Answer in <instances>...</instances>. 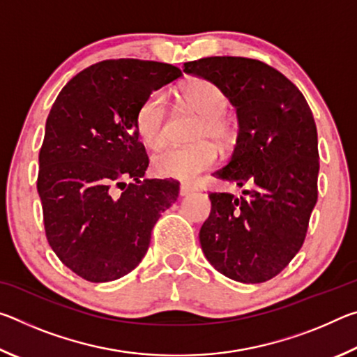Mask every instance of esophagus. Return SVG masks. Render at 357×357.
I'll use <instances>...</instances> for the list:
<instances>
[{"instance_id": "obj_1", "label": "esophagus", "mask_w": 357, "mask_h": 357, "mask_svg": "<svg viewBox=\"0 0 357 357\" xmlns=\"http://www.w3.org/2000/svg\"><path fill=\"white\" fill-rule=\"evenodd\" d=\"M193 192H195V187H192L189 184H181V187H179V195L181 197H189V195H192Z\"/></svg>"}]
</instances>
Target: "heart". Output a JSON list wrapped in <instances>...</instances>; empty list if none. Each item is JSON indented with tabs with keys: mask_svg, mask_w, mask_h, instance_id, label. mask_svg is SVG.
Here are the masks:
<instances>
[{
	"mask_svg": "<svg viewBox=\"0 0 357 357\" xmlns=\"http://www.w3.org/2000/svg\"><path fill=\"white\" fill-rule=\"evenodd\" d=\"M184 104L202 116L195 132V140L225 143L229 137V126L223 118L228 98L215 83L198 78L187 83L181 91ZM167 98L162 91L149 94L140 105L135 116L138 135L148 148H160L165 143ZM217 162V149L213 143L200 142L192 146H173L157 154L153 160L154 172L162 178H172L190 183L198 174L213 168Z\"/></svg>",
	"mask_w": 357,
	"mask_h": 357,
	"instance_id": "obj_1",
	"label": "heart"
}]
</instances>
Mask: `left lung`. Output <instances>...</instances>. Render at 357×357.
I'll list each match as a JSON object with an SVG mask.
<instances>
[{
	"mask_svg": "<svg viewBox=\"0 0 357 357\" xmlns=\"http://www.w3.org/2000/svg\"><path fill=\"white\" fill-rule=\"evenodd\" d=\"M185 74L223 89L236 108L238 138L228 164L213 173L245 197L209 193L211 214L200 229L208 261L243 283L273 279L304 244L318 198V135L296 84L271 66L241 56L184 63Z\"/></svg>",
	"mask_w": 357,
	"mask_h": 357,
	"instance_id": "left-lung-1",
	"label": "left lung"
}]
</instances>
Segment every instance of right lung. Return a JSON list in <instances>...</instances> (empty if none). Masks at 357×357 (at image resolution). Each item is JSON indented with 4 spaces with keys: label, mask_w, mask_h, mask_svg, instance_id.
Listing matches in <instances>:
<instances>
[{
    "label": "right lung",
    "mask_w": 357,
    "mask_h": 357,
    "mask_svg": "<svg viewBox=\"0 0 357 357\" xmlns=\"http://www.w3.org/2000/svg\"><path fill=\"white\" fill-rule=\"evenodd\" d=\"M181 75L165 63L107 59L72 78L52 107L38 176L45 234L84 280L110 282L135 269L155 222L178 200V181H142L149 159L135 116L149 94ZM126 178L135 183L126 186Z\"/></svg>",
    "instance_id": "obj_1"
}]
</instances>
